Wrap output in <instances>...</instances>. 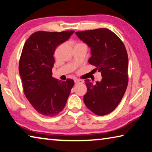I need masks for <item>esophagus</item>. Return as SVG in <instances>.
Here are the masks:
<instances>
[{"label":"esophagus","mask_w":152,"mask_h":152,"mask_svg":"<svg viewBox=\"0 0 152 152\" xmlns=\"http://www.w3.org/2000/svg\"><path fill=\"white\" fill-rule=\"evenodd\" d=\"M74 82H75L76 84L81 83V82H82V81L81 80H79V79H75V80H74Z\"/></svg>","instance_id":"obj_1"}]
</instances>
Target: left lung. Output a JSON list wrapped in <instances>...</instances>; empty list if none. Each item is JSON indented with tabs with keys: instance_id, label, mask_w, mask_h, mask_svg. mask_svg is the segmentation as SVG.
<instances>
[{
	"instance_id": "1",
	"label": "left lung",
	"mask_w": 152,
	"mask_h": 152,
	"mask_svg": "<svg viewBox=\"0 0 152 152\" xmlns=\"http://www.w3.org/2000/svg\"><path fill=\"white\" fill-rule=\"evenodd\" d=\"M91 50L88 62L101 73V82L93 84L86 80L87 92L84 102L100 116L111 113L121 101L128 84V56L120 38L107 29L76 32Z\"/></svg>"
}]
</instances>
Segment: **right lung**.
<instances>
[{
  "label": "right lung",
  "instance_id": "1",
  "mask_svg": "<svg viewBox=\"0 0 152 152\" xmlns=\"http://www.w3.org/2000/svg\"><path fill=\"white\" fill-rule=\"evenodd\" d=\"M74 31H37L27 39L20 55L19 72L25 96L39 114L54 117L65 107L74 81L52 77L56 48Z\"/></svg>",
  "mask_w": 152,
  "mask_h": 152
}]
</instances>
